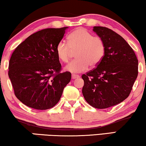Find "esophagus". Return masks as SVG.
<instances>
[{"mask_svg": "<svg viewBox=\"0 0 146 146\" xmlns=\"http://www.w3.org/2000/svg\"><path fill=\"white\" fill-rule=\"evenodd\" d=\"M79 77H80V76L78 75H75V74H73V75H72V79H76V78H79Z\"/></svg>", "mask_w": 146, "mask_h": 146, "instance_id": "1", "label": "esophagus"}]
</instances>
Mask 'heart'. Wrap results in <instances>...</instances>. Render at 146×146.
Listing matches in <instances>:
<instances>
[{"mask_svg":"<svg viewBox=\"0 0 146 146\" xmlns=\"http://www.w3.org/2000/svg\"><path fill=\"white\" fill-rule=\"evenodd\" d=\"M56 53L59 60L67 63L76 52L77 58L66 66L71 73H81L87 70L89 65L95 67L99 64L105 54L106 46L103 39L94 36L83 28H79L69 34L68 43L61 40L57 44Z\"/></svg>","mask_w":146,"mask_h":146,"instance_id":"1","label":"heart"}]
</instances>
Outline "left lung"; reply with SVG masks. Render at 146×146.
I'll return each mask as SVG.
<instances>
[{"instance_id": "obj_1", "label": "left lung", "mask_w": 146, "mask_h": 146, "mask_svg": "<svg viewBox=\"0 0 146 146\" xmlns=\"http://www.w3.org/2000/svg\"><path fill=\"white\" fill-rule=\"evenodd\" d=\"M93 31L104 40L105 54L96 67L82 75V93L90 105L103 109L128 97L138 74V60L130 45L113 30L94 26Z\"/></svg>"}]
</instances>
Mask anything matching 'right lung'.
Returning a JSON list of instances; mask_svg holds the SVG:
<instances>
[{"label": "right lung", "instance_id": "1", "mask_svg": "<svg viewBox=\"0 0 146 146\" xmlns=\"http://www.w3.org/2000/svg\"><path fill=\"white\" fill-rule=\"evenodd\" d=\"M67 27L40 30L18 45L9 61V77L14 94L30 108L47 110L56 104L71 74L61 72L57 44Z\"/></svg>", "mask_w": 146, "mask_h": 146}]
</instances>
